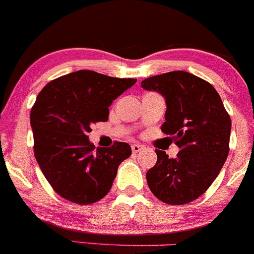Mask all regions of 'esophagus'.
Returning a JSON list of instances; mask_svg holds the SVG:
<instances>
[{"label": "esophagus", "instance_id": "34e87169", "mask_svg": "<svg viewBox=\"0 0 254 254\" xmlns=\"http://www.w3.org/2000/svg\"><path fill=\"white\" fill-rule=\"evenodd\" d=\"M144 149H145L144 145H140V144H132L131 145L132 152H139V151H141V150H144Z\"/></svg>", "mask_w": 254, "mask_h": 254}]
</instances>
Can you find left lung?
Segmentation results:
<instances>
[{"label":"left lung","mask_w":254,"mask_h":254,"mask_svg":"<svg viewBox=\"0 0 254 254\" xmlns=\"http://www.w3.org/2000/svg\"><path fill=\"white\" fill-rule=\"evenodd\" d=\"M141 87L164 97L166 112L161 130L180 147L171 159L155 150L157 161L146 172L147 185L162 202H191L211 186L227 159L230 115L210 83L184 70L150 77Z\"/></svg>","instance_id":"left-lung-1"}]
</instances>
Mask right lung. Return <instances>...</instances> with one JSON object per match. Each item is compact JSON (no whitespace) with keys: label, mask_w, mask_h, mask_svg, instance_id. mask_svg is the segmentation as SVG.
Listing matches in <instances>:
<instances>
[{"label":"right lung","mask_w":254,"mask_h":254,"mask_svg":"<svg viewBox=\"0 0 254 254\" xmlns=\"http://www.w3.org/2000/svg\"><path fill=\"white\" fill-rule=\"evenodd\" d=\"M136 79L78 70L49 82L31 110L34 156L54 191L68 201L89 205L110 191L118 167L131 155L127 142L94 151L90 125L107 122L113 100Z\"/></svg>","instance_id":"1"}]
</instances>
